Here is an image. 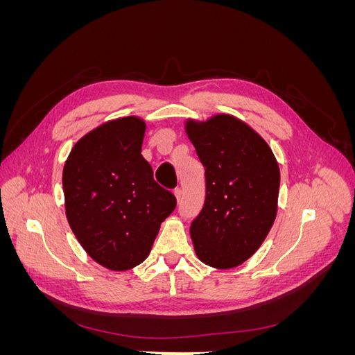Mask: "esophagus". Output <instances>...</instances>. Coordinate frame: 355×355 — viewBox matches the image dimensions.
Masks as SVG:
<instances>
[{
	"label": "esophagus",
	"instance_id": "obj_1",
	"mask_svg": "<svg viewBox=\"0 0 355 355\" xmlns=\"http://www.w3.org/2000/svg\"><path fill=\"white\" fill-rule=\"evenodd\" d=\"M173 192H175V197H176L178 202H179V201L182 200V189H180V188H176Z\"/></svg>",
	"mask_w": 355,
	"mask_h": 355
}]
</instances>
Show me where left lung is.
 <instances>
[{"instance_id": "left-lung-1", "label": "left lung", "mask_w": 355, "mask_h": 355, "mask_svg": "<svg viewBox=\"0 0 355 355\" xmlns=\"http://www.w3.org/2000/svg\"><path fill=\"white\" fill-rule=\"evenodd\" d=\"M187 135L206 178L202 209L189 228L196 253L219 270L239 266L259 249L275 220L277 159L263 139L232 115L189 120Z\"/></svg>"}]
</instances>
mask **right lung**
<instances>
[{
    "label": "right lung",
    "instance_id": "1",
    "mask_svg": "<svg viewBox=\"0 0 355 355\" xmlns=\"http://www.w3.org/2000/svg\"><path fill=\"white\" fill-rule=\"evenodd\" d=\"M145 123L108 121L75 144L63 167V194L75 237L102 266L125 271L142 263L176 207L142 157Z\"/></svg>",
    "mask_w": 355,
    "mask_h": 355
}]
</instances>
